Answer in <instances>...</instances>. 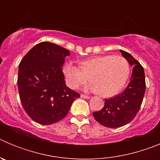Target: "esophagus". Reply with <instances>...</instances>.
<instances>
[{
    "instance_id": "esophagus-1",
    "label": "esophagus",
    "mask_w": 160,
    "mask_h": 160,
    "mask_svg": "<svg viewBox=\"0 0 160 160\" xmlns=\"http://www.w3.org/2000/svg\"><path fill=\"white\" fill-rule=\"evenodd\" d=\"M81 98H90V96H88V95H85V94H81Z\"/></svg>"
}]
</instances>
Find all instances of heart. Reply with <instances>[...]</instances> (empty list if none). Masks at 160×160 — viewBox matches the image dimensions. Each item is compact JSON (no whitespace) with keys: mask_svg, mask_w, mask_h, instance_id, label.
Masks as SVG:
<instances>
[{"mask_svg":"<svg viewBox=\"0 0 160 160\" xmlns=\"http://www.w3.org/2000/svg\"><path fill=\"white\" fill-rule=\"evenodd\" d=\"M63 73L69 87L77 90L86 84L88 77L92 82L87 90L99 92L103 97H111L123 88L130 74L128 61L122 56L103 55L89 58L80 63V68L67 62Z\"/></svg>","mask_w":160,"mask_h":160,"instance_id":"b5f03b06","label":"heart"}]
</instances>
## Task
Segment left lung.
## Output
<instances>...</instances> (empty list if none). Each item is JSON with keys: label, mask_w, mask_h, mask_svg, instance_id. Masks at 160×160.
Returning a JSON list of instances; mask_svg holds the SVG:
<instances>
[{"label": "left lung", "mask_w": 160, "mask_h": 160, "mask_svg": "<svg viewBox=\"0 0 160 160\" xmlns=\"http://www.w3.org/2000/svg\"><path fill=\"white\" fill-rule=\"evenodd\" d=\"M120 52L133 66L129 84L122 93L106 99L101 111L93 113L97 122L110 128L122 127L135 118L142 105L146 90L143 67L129 53L122 49Z\"/></svg>", "instance_id": "8db88e82"}]
</instances>
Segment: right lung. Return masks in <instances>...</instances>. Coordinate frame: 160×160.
<instances>
[{
	"label": "right lung",
	"instance_id": "1",
	"mask_svg": "<svg viewBox=\"0 0 160 160\" xmlns=\"http://www.w3.org/2000/svg\"><path fill=\"white\" fill-rule=\"evenodd\" d=\"M70 51L51 42L38 44L19 64L18 85L22 107L38 123L50 125L66 117L78 93L66 87L62 66Z\"/></svg>",
	"mask_w": 160,
	"mask_h": 160
}]
</instances>
